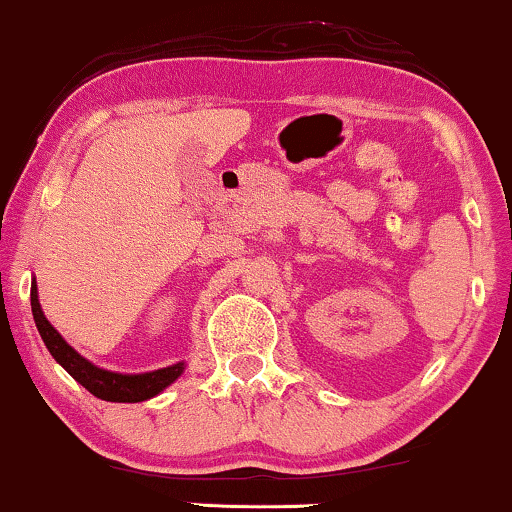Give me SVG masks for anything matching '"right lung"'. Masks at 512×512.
Returning <instances> with one entry per match:
<instances>
[{
  "mask_svg": "<svg viewBox=\"0 0 512 512\" xmlns=\"http://www.w3.org/2000/svg\"><path fill=\"white\" fill-rule=\"evenodd\" d=\"M30 298H32L34 324H37L39 335L41 340H44V345L48 347V352L53 354V359L58 361L60 366L81 384V387H86L90 394L102 398V401H114V403L146 401V398H153L165 387H170V384L184 373V363H174L170 368H160V370H153V373H142V375H121V373H109V370L97 368L90 361L83 359L79 352H74V349L62 340V335L48 324V319L44 317V312H41V305H39L37 282H32Z\"/></svg>",
  "mask_w": 512,
  "mask_h": 512,
  "instance_id": "right-lung-1",
  "label": "right lung"
}]
</instances>
